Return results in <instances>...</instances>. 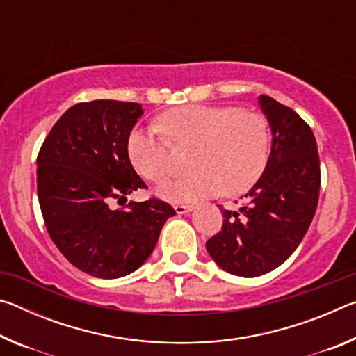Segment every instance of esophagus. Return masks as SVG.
Listing matches in <instances>:
<instances>
[{"label": "esophagus", "mask_w": 356, "mask_h": 356, "mask_svg": "<svg viewBox=\"0 0 356 356\" xmlns=\"http://www.w3.org/2000/svg\"><path fill=\"white\" fill-rule=\"evenodd\" d=\"M193 209H195V206H184V204H177V206H174V210H176L177 215L188 213Z\"/></svg>", "instance_id": "esophagus-1"}]
</instances>
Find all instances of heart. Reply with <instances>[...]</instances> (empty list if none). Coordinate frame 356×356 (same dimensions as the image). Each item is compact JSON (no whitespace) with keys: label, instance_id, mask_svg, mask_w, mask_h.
I'll return each mask as SVG.
<instances>
[{"label":"heart","instance_id":"obj_1","mask_svg":"<svg viewBox=\"0 0 356 356\" xmlns=\"http://www.w3.org/2000/svg\"><path fill=\"white\" fill-rule=\"evenodd\" d=\"M154 127L135 129L127 140L131 165L160 182L171 171L172 147L193 146L188 176L156 188L168 201L193 202L222 193L238 196L254 185L270 159V127L264 114L236 106L184 105L160 114Z\"/></svg>","mask_w":356,"mask_h":356}]
</instances>
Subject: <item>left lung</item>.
Returning a JSON list of instances; mask_svg holds the SVG:
<instances>
[{
    "label": "left lung",
    "instance_id": "1",
    "mask_svg": "<svg viewBox=\"0 0 356 356\" xmlns=\"http://www.w3.org/2000/svg\"><path fill=\"white\" fill-rule=\"evenodd\" d=\"M259 105L273 136L267 168L245 195V206H220L221 231L206 243L225 272L243 278L265 275L287 261L314 218L321 191V161L309 125L268 95H261Z\"/></svg>",
    "mask_w": 356,
    "mask_h": 356
}]
</instances>
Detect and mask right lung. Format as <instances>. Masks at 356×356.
Wrapping results in <instances>:
<instances>
[{
	"label": "right lung",
	"instance_id": "right-lung-1",
	"mask_svg": "<svg viewBox=\"0 0 356 356\" xmlns=\"http://www.w3.org/2000/svg\"><path fill=\"white\" fill-rule=\"evenodd\" d=\"M141 114L135 102L76 104L53 125L38 155V197L47 231L72 265L95 278H120L141 267L166 220L176 215L156 197L111 207L146 188L127 152Z\"/></svg>",
	"mask_w": 356,
	"mask_h": 356
}]
</instances>
